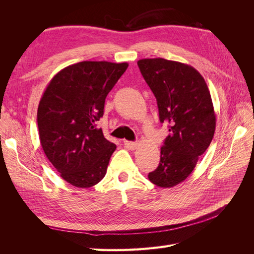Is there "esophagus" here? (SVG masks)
Here are the masks:
<instances>
[{
	"label": "esophagus",
	"instance_id": "34e87169",
	"mask_svg": "<svg viewBox=\"0 0 254 254\" xmlns=\"http://www.w3.org/2000/svg\"><path fill=\"white\" fill-rule=\"evenodd\" d=\"M124 145H125V147L128 148V149H135L136 146H137V143L125 140V141H124Z\"/></svg>",
	"mask_w": 254,
	"mask_h": 254
}]
</instances>
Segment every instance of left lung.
<instances>
[{
  "label": "left lung",
  "mask_w": 254,
  "mask_h": 254,
  "mask_svg": "<svg viewBox=\"0 0 254 254\" xmlns=\"http://www.w3.org/2000/svg\"><path fill=\"white\" fill-rule=\"evenodd\" d=\"M137 65L156 96L160 122L170 131L159 166L148 179L157 187L173 188L191 174L212 142L216 115L210 91L201 74L189 64L152 58L141 59Z\"/></svg>",
  "instance_id": "left-lung-1"
}]
</instances>
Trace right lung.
Masks as SVG:
<instances>
[{"label": "right lung", "instance_id": "obj_1", "mask_svg": "<svg viewBox=\"0 0 254 254\" xmlns=\"http://www.w3.org/2000/svg\"><path fill=\"white\" fill-rule=\"evenodd\" d=\"M128 64L81 61L58 72L45 89L37 122L45 156L60 177L76 188L101 181L117 145L97 128L105 99Z\"/></svg>", "mask_w": 254, "mask_h": 254}]
</instances>
